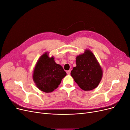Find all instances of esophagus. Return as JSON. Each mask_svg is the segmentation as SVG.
<instances>
[{
    "label": "esophagus",
    "instance_id": "34e87169",
    "mask_svg": "<svg viewBox=\"0 0 130 130\" xmlns=\"http://www.w3.org/2000/svg\"><path fill=\"white\" fill-rule=\"evenodd\" d=\"M70 72H71V70H67V74L68 75H69L70 74Z\"/></svg>",
    "mask_w": 130,
    "mask_h": 130
}]
</instances>
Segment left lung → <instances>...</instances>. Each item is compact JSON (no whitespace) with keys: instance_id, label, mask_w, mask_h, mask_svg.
Wrapping results in <instances>:
<instances>
[{"instance_id":"obj_1","label":"left lung","mask_w":130,"mask_h":130,"mask_svg":"<svg viewBox=\"0 0 130 130\" xmlns=\"http://www.w3.org/2000/svg\"><path fill=\"white\" fill-rule=\"evenodd\" d=\"M76 66L70 74L78 86L84 90L95 88L103 76V71L93 54L86 50L76 57Z\"/></svg>"}]
</instances>
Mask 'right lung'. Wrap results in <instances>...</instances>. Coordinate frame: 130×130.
<instances>
[{"label": "right lung", "instance_id": "1", "mask_svg": "<svg viewBox=\"0 0 130 130\" xmlns=\"http://www.w3.org/2000/svg\"><path fill=\"white\" fill-rule=\"evenodd\" d=\"M67 75L62 67L56 63L53 57L50 58L45 53L40 58L35 66L33 80L42 91L50 93L58 87Z\"/></svg>", "mask_w": 130, "mask_h": 130}]
</instances>
